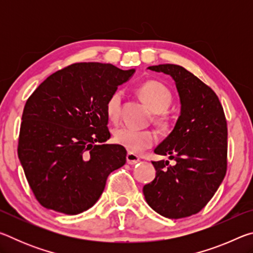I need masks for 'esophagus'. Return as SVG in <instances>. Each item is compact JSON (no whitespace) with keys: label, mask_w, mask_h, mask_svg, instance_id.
<instances>
[{"label":"esophagus","mask_w":253,"mask_h":253,"mask_svg":"<svg viewBox=\"0 0 253 253\" xmlns=\"http://www.w3.org/2000/svg\"><path fill=\"white\" fill-rule=\"evenodd\" d=\"M126 158H127V163H128V164H130V165H135L140 161L139 156L136 155V154H134V153H131V152H128Z\"/></svg>","instance_id":"esophagus-1"}]
</instances>
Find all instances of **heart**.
Segmentation results:
<instances>
[{"label": "heart", "mask_w": 253, "mask_h": 253, "mask_svg": "<svg viewBox=\"0 0 253 253\" xmlns=\"http://www.w3.org/2000/svg\"><path fill=\"white\" fill-rule=\"evenodd\" d=\"M138 93L149 108L157 113L158 121L164 123L166 121L164 110L169 108L172 101V95L169 89L157 81H147L140 85ZM122 96V91L116 90L106 101V115L109 121L114 123L121 118ZM115 140L128 151L139 153L154 145L156 142V135L148 129L138 130L130 127H122L115 131Z\"/></svg>", "instance_id": "obj_1"}]
</instances>
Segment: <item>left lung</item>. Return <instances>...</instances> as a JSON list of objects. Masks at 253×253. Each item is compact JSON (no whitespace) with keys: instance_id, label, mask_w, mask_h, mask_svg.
<instances>
[{"instance_id":"obj_1","label":"left lung","mask_w":253,"mask_h":253,"mask_svg":"<svg viewBox=\"0 0 253 253\" xmlns=\"http://www.w3.org/2000/svg\"><path fill=\"white\" fill-rule=\"evenodd\" d=\"M149 70L169 75L181 100V115L172 132L155 148L169 161L152 162L154 181L143 187L154 211L169 219L200 212L215 194L228 166V127L221 102L208 84L185 68L158 65Z\"/></svg>"}]
</instances>
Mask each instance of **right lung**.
Listing matches in <instances>:
<instances>
[{
	"label": "right lung",
	"instance_id": "obj_1",
	"mask_svg": "<svg viewBox=\"0 0 253 253\" xmlns=\"http://www.w3.org/2000/svg\"><path fill=\"white\" fill-rule=\"evenodd\" d=\"M110 63H74L49 76L25 102L18 155L42 207L75 215L95 204L126 163L110 138L106 101L134 75Z\"/></svg>",
	"mask_w": 253,
	"mask_h": 253
}]
</instances>
